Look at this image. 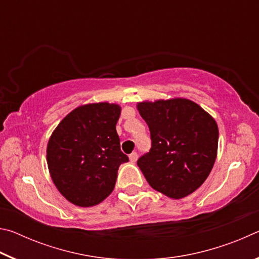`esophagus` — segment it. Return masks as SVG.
Listing matches in <instances>:
<instances>
[{
  "instance_id": "1",
  "label": "esophagus",
  "mask_w": 259,
  "mask_h": 259,
  "mask_svg": "<svg viewBox=\"0 0 259 259\" xmlns=\"http://www.w3.org/2000/svg\"><path fill=\"white\" fill-rule=\"evenodd\" d=\"M137 159H138V154H137V153H136V152L131 153V154L129 155L130 162H136V161H137Z\"/></svg>"
}]
</instances>
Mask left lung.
<instances>
[{"label":"left lung","mask_w":259,"mask_h":259,"mask_svg":"<svg viewBox=\"0 0 259 259\" xmlns=\"http://www.w3.org/2000/svg\"><path fill=\"white\" fill-rule=\"evenodd\" d=\"M150 128L152 147L137 164L155 191L182 199L202 185L211 171L218 148L213 117L186 98L137 104Z\"/></svg>","instance_id":"1"}]
</instances>
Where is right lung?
<instances>
[{
  "instance_id": "right-lung-1",
  "label": "right lung",
  "mask_w": 259,
  "mask_h": 259,
  "mask_svg": "<svg viewBox=\"0 0 259 259\" xmlns=\"http://www.w3.org/2000/svg\"><path fill=\"white\" fill-rule=\"evenodd\" d=\"M120 114L116 104L82 105L52 133L48 168L57 190L71 203L93 207L113 192L120 164L129 161L116 133Z\"/></svg>"
}]
</instances>
